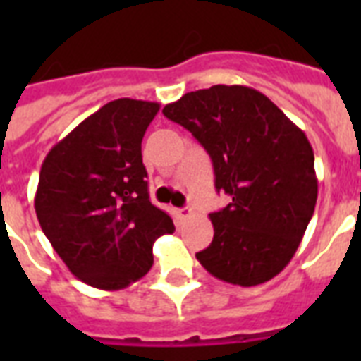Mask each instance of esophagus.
I'll list each match as a JSON object with an SVG mask.
<instances>
[{"label":"esophagus","instance_id":"34e87169","mask_svg":"<svg viewBox=\"0 0 361 361\" xmlns=\"http://www.w3.org/2000/svg\"><path fill=\"white\" fill-rule=\"evenodd\" d=\"M174 215H176V219L180 221V223H183V221H185L187 217L191 215V209H189V208H178V209H174Z\"/></svg>","mask_w":361,"mask_h":361}]
</instances>
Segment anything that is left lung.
Wrapping results in <instances>:
<instances>
[{
	"label": "left lung",
	"instance_id": "left-lung-1",
	"mask_svg": "<svg viewBox=\"0 0 361 361\" xmlns=\"http://www.w3.org/2000/svg\"><path fill=\"white\" fill-rule=\"evenodd\" d=\"M163 114L202 144L214 163L215 189L231 198L209 214L214 240L197 252L198 262L232 285L275 277L300 247L319 195L305 133L247 86L185 93Z\"/></svg>",
	"mask_w": 361,
	"mask_h": 361
}]
</instances>
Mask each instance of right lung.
<instances>
[{"label": "right lung", "instance_id": "obj_1", "mask_svg": "<svg viewBox=\"0 0 361 361\" xmlns=\"http://www.w3.org/2000/svg\"><path fill=\"white\" fill-rule=\"evenodd\" d=\"M159 103L116 99L48 152L35 214L71 274L101 290L135 283L153 266V241L174 223L153 206L142 138Z\"/></svg>", "mask_w": 361, "mask_h": 361}]
</instances>
